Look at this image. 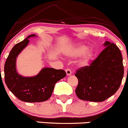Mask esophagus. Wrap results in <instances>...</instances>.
<instances>
[{"instance_id":"1","label":"esophagus","mask_w":128,"mask_h":128,"mask_svg":"<svg viewBox=\"0 0 128 128\" xmlns=\"http://www.w3.org/2000/svg\"><path fill=\"white\" fill-rule=\"evenodd\" d=\"M65 72H66V74L68 76L71 75V74H72V71H71V70L69 69V68H66V69L65 70Z\"/></svg>"}]
</instances>
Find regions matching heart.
<instances>
[{
  "label": "heart",
  "mask_w": 128,
  "mask_h": 128,
  "mask_svg": "<svg viewBox=\"0 0 128 128\" xmlns=\"http://www.w3.org/2000/svg\"><path fill=\"white\" fill-rule=\"evenodd\" d=\"M86 46L85 45H78L71 50L70 55L73 57H76L81 56L83 54L82 58L80 59V63L82 65H86L94 55V50L93 47L89 48L86 50Z\"/></svg>",
  "instance_id": "1"
}]
</instances>
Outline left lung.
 Listing matches in <instances>:
<instances>
[{
	"mask_svg": "<svg viewBox=\"0 0 128 128\" xmlns=\"http://www.w3.org/2000/svg\"><path fill=\"white\" fill-rule=\"evenodd\" d=\"M105 48L89 66L77 70L76 94L82 100L102 102L113 95L124 75L122 58L115 44L105 42Z\"/></svg>",
	"mask_w": 128,
	"mask_h": 128,
	"instance_id": "obj_1",
	"label": "left lung"
}]
</instances>
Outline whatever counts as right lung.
Masks as SVG:
<instances>
[{"label":"right lung","instance_id":"1","mask_svg":"<svg viewBox=\"0 0 128 128\" xmlns=\"http://www.w3.org/2000/svg\"><path fill=\"white\" fill-rule=\"evenodd\" d=\"M28 36L16 44L11 50L4 65L5 82L10 92L22 102L35 103L46 101L50 98L56 82L66 76L64 70L44 68L35 76L24 77L17 73L16 68V58L28 45Z\"/></svg>","mask_w":128,"mask_h":128}]
</instances>
